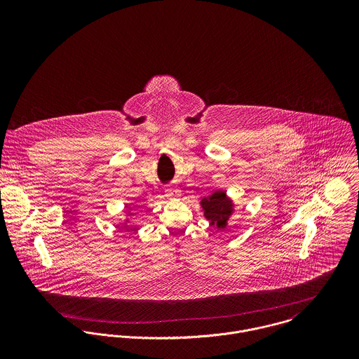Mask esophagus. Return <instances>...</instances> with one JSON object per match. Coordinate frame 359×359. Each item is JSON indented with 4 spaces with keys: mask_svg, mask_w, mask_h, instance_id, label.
<instances>
[{
    "mask_svg": "<svg viewBox=\"0 0 359 359\" xmlns=\"http://www.w3.org/2000/svg\"><path fill=\"white\" fill-rule=\"evenodd\" d=\"M165 195H167L168 199L175 201V199H178V198L181 196V191H180L177 187L168 185V187H165Z\"/></svg>",
    "mask_w": 359,
    "mask_h": 359,
    "instance_id": "esophagus-1",
    "label": "esophagus"
}]
</instances>
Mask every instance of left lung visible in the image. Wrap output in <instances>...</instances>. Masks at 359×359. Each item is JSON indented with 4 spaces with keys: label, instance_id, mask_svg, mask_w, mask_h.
<instances>
[{
    "label": "left lung",
    "instance_id": "left-lung-1",
    "mask_svg": "<svg viewBox=\"0 0 359 359\" xmlns=\"http://www.w3.org/2000/svg\"><path fill=\"white\" fill-rule=\"evenodd\" d=\"M201 205L205 210V218L210 221L212 226L218 229L226 226V222L229 221L233 212V205L224 191L211 194L208 198L202 199Z\"/></svg>",
    "mask_w": 359,
    "mask_h": 359
}]
</instances>
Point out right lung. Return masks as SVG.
<instances>
[{"label":"right lung","instance_id":"right-lung-1","mask_svg":"<svg viewBox=\"0 0 359 359\" xmlns=\"http://www.w3.org/2000/svg\"><path fill=\"white\" fill-rule=\"evenodd\" d=\"M133 208H135V207H133ZM133 208H131V210H133Z\"/></svg>","mask_w":359,"mask_h":359}]
</instances>
